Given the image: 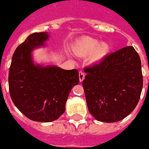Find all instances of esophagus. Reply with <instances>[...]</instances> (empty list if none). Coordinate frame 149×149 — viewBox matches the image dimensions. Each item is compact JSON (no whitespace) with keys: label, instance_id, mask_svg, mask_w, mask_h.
<instances>
[{"label":"esophagus","instance_id":"1","mask_svg":"<svg viewBox=\"0 0 149 149\" xmlns=\"http://www.w3.org/2000/svg\"><path fill=\"white\" fill-rule=\"evenodd\" d=\"M84 79H85V72L80 71L79 72V80H80V81L81 82Z\"/></svg>","mask_w":149,"mask_h":149}]
</instances>
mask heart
Here are the masks:
<instances>
[{"label":"heart","mask_w":149,"mask_h":149,"mask_svg":"<svg viewBox=\"0 0 149 149\" xmlns=\"http://www.w3.org/2000/svg\"><path fill=\"white\" fill-rule=\"evenodd\" d=\"M76 51L81 55H87L94 52L92 54V60L94 61L102 60L108 52L109 47L107 43H98L95 39L85 38L80 40L75 47Z\"/></svg>","instance_id":"b5f03b06"}]
</instances>
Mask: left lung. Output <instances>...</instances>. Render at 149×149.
Wrapping results in <instances>:
<instances>
[{
    "mask_svg": "<svg viewBox=\"0 0 149 149\" xmlns=\"http://www.w3.org/2000/svg\"><path fill=\"white\" fill-rule=\"evenodd\" d=\"M84 71L82 85L88 110L97 121H120L134 111L143 88V75L133 47L111 53Z\"/></svg>",
    "mask_w": 149,
    "mask_h": 149,
    "instance_id": "8db88e82",
    "label": "left lung"
}]
</instances>
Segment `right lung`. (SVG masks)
<instances>
[{"label": "right lung", "mask_w": 149, "mask_h": 149, "mask_svg": "<svg viewBox=\"0 0 149 149\" xmlns=\"http://www.w3.org/2000/svg\"><path fill=\"white\" fill-rule=\"evenodd\" d=\"M47 32L28 36L15 50L9 70V90L14 105L33 121L48 123L59 118L72 88L79 83L77 69L35 65L31 52L43 46Z\"/></svg>", "instance_id": "1"}]
</instances>
